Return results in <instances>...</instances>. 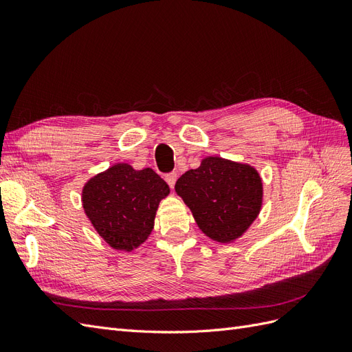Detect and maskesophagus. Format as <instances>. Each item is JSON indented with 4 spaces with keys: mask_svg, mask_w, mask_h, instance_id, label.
I'll use <instances>...</instances> for the list:
<instances>
[{
    "mask_svg": "<svg viewBox=\"0 0 352 352\" xmlns=\"http://www.w3.org/2000/svg\"><path fill=\"white\" fill-rule=\"evenodd\" d=\"M176 180H177V175L176 173H167L166 175V182L168 184L170 188H175Z\"/></svg>",
    "mask_w": 352,
    "mask_h": 352,
    "instance_id": "obj_1",
    "label": "esophagus"
}]
</instances>
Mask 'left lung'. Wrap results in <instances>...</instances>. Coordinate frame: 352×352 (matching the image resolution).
<instances>
[{"mask_svg": "<svg viewBox=\"0 0 352 352\" xmlns=\"http://www.w3.org/2000/svg\"><path fill=\"white\" fill-rule=\"evenodd\" d=\"M175 189L199 229L217 242L242 236L257 219L263 184L257 170L220 157H207L177 179Z\"/></svg>", "mask_w": 352, "mask_h": 352, "instance_id": "8db88e82", "label": "left lung"}]
</instances>
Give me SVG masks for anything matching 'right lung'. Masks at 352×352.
Returning a JSON list of instances; mask_svg holds the SVG:
<instances>
[{"label":"right lung","mask_w":352,"mask_h":352,"mask_svg":"<svg viewBox=\"0 0 352 352\" xmlns=\"http://www.w3.org/2000/svg\"><path fill=\"white\" fill-rule=\"evenodd\" d=\"M168 185L153 168L114 164L88 180L82 190L83 210L110 247L132 251L150 236L160 201Z\"/></svg>","instance_id":"right-lung-1"}]
</instances>
